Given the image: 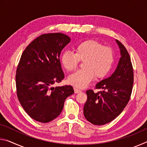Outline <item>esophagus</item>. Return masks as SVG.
<instances>
[{
	"label": "esophagus",
	"mask_w": 147,
	"mask_h": 147,
	"mask_svg": "<svg viewBox=\"0 0 147 147\" xmlns=\"http://www.w3.org/2000/svg\"><path fill=\"white\" fill-rule=\"evenodd\" d=\"M74 93H80V92L82 91L80 89H78L77 88H74Z\"/></svg>",
	"instance_id": "34e87169"
}]
</instances>
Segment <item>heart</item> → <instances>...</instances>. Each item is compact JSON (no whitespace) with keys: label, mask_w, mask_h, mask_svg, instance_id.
I'll return each mask as SVG.
<instances>
[{"label":"heart","mask_w":147,"mask_h":147,"mask_svg":"<svg viewBox=\"0 0 147 147\" xmlns=\"http://www.w3.org/2000/svg\"><path fill=\"white\" fill-rule=\"evenodd\" d=\"M75 54L65 51L61 56L63 67L68 71L78 67L83 61V69L77 71L69 77V83L78 88H84L93 80L106 76L112 68L114 53L110 47L93 39L81 42L74 48Z\"/></svg>","instance_id":"heart-1"}]
</instances>
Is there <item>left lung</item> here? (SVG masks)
I'll use <instances>...</instances> for the list:
<instances>
[{"mask_svg":"<svg viewBox=\"0 0 147 147\" xmlns=\"http://www.w3.org/2000/svg\"><path fill=\"white\" fill-rule=\"evenodd\" d=\"M121 57L117 67L109 78L96 84L95 89L102 91L94 93L86 91L88 99L84 107L86 119L94 125H104L114 120L130 100L134 84V70L127 50L117 40Z\"/></svg>","mask_w":147,"mask_h":147,"instance_id":"obj_1","label":"left lung"}]
</instances>
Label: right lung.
Instances as JSON below:
<instances>
[{
    "label": "right lung",
    "instance_id": "right-lung-1",
    "mask_svg": "<svg viewBox=\"0 0 147 147\" xmlns=\"http://www.w3.org/2000/svg\"><path fill=\"white\" fill-rule=\"evenodd\" d=\"M71 39L61 33L42 34L24 49L17 65V95L34 120L46 123L63 110L65 99L74 93L71 86L54 88L65 78L59 56Z\"/></svg>",
    "mask_w": 147,
    "mask_h": 147
}]
</instances>
